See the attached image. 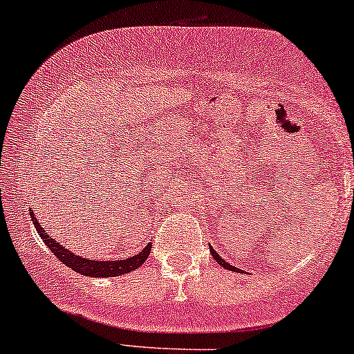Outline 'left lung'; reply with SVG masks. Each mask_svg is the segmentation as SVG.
<instances>
[{
  "mask_svg": "<svg viewBox=\"0 0 354 354\" xmlns=\"http://www.w3.org/2000/svg\"><path fill=\"white\" fill-rule=\"evenodd\" d=\"M210 250V254H212L214 257V259H216V261L218 263V265H221L222 268H225V270H229V271H235V272H241V270H239V268H235V266H232V265H229V263L225 261V259L223 258H221V254H217L216 252H214V248L210 247L209 248Z\"/></svg>",
  "mask_w": 354,
  "mask_h": 354,
  "instance_id": "obj_1",
  "label": "left lung"
}]
</instances>
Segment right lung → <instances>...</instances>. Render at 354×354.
<instances>
[{
	"instance_id": "obj_1",
	"label": "right lung",
	"mask_w": 354,
	"mask_h": 354,
	"mask_svg": "<svg viewBox=\"0 0 354 354\" xmlns=\"http://www.w3.org/2000/svg\"><path fill=\"white\" fill-rule=\"evenodd\" d=\"M30 218H32L35 230L40 235V239L44 240V243L47 245L48 248L52 250V253L60 259L64 265L71 268L73 271L82 272L84 276H91V277H114V276H120V274H127L137 268H140L149 258L150 250H151V241L144 250H140L136 257H131L127 259H114V261H97V259H88V258H82L78 254L71 253L70 250H66L65 247H62L58 241H55L52 236L47 235V232L40 227V223L32 212H30Z\"/></svg>"
}]
</instances>
